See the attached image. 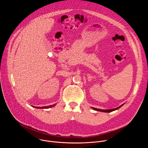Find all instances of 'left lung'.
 <instances>
[{
	"instance_id": "obj_1",
	"label": "left lung",
	"mask_w": 148,
	"mask_h": 148,
	"mask_svg": "<svg viewBox=\"0 0 148 148\" xmlns=\"http://www.w3.org/2000/svg\"><path fill=\"white\" fill-rule=\"evenodd\" d=\"M123 105H124V103H123V104H122L121 105H120V106H119V107H117V108H114V109H111V110H101V109H98V108H94V107H91V108H92L94 110H95V111H101V112H112V111H115V110H118V109L120 108L121 107H122Z\"/></svg>"
}]
</instances>
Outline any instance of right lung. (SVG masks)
I'll list each match as a JSON object with an SVG mask.
<instances>
[{
    "label": "right lung",
    "instance_id": "obj_1",
    "mask_svg": "<svg viewBox=\"0 0 148 148\" xmlns=\"http://www.w3.org/2000/svg\"><path fill=\"white\" fill-rule=\"evenodd\" d=\"M54 106H56V104H54L52 105H49V106H45V107H34V106H32V107L34 108H38V109H47V108H51Z\"/></svg>",
    "mask_w": 148,
    "mask_h": 148
}]
</instances>
